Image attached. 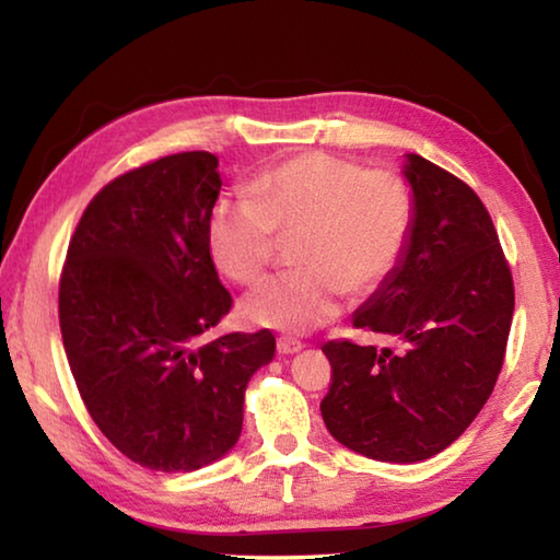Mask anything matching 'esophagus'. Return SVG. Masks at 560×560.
<instances>
[{
    "mask_svg": "<svg viewBox=\"0 0 560 560\" xmlns=\"http://www.w3.org/2000/svg\"><path fill=\"white\" fill-rule=\"evenodd\" d=\"M277 348H279L281 355H293V353H299V350L303 348V343H301V340H296V338L281 336V338L277 340Z\"/></svg>",
    "mask_w": 560,
    "mask_h": 560,
    "instance_id": "esophagus-1",
    "label": "esophagus"
}]
</instances>
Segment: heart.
Instances as JSON below:
<instances>
[{"label": "heart", "instance_id": "obj_1", "mask_svg": "<svg viewBox=\"0 0 560 560\" xmlns=\"http://www.w3.org/2000/svg\"><path fill=\"white\" fill-rule=\"evenodd\" d=\"M412 195L390 170L303 153L269 170L257 197H222L210 214V252L226 277L254 283L277 259L281 236H301L299 269L242 301L254 326L308 334L340 311L346 291L363 299L390 279L412 232Z\"/></svg>", "mask_w": 560, "mask_h": 560}]
</instances>
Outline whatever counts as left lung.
Listing matches in <instances>:
<instances>
[{"label": "left lung", "instance_id": "obj_1", "mask_svg": "<svg viewBox=\"0 0 560 560\" xmlns=\"http://www.w3.org/2000/svg\"><path fill=\"white\" fill-rule=\"evenodd\" d=\"M412 232L405 257L353 314L390 346L330 340L328 432L363 457L412 464L459 438L494 390L514 281L494 222L469 185L407 153Z\"/></svg>", "mask_w": 560, "mask_h": 560}]
</instances>
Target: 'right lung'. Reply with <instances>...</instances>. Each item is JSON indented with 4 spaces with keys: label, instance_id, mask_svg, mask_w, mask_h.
I'll return each mask as SVG.
<instances>
[{
    "label": "right lung",
    "instance_id": "obj_1",
    "mask_svg": "<svg viewBox=\"0 0 560 560\" xmlns=\"http://www.w3.org/2000/svg\"><path fill=\"white\" fill-rule=\"evenodd\" d=\"M220 160L177 153L93 197L59 283L63 350L86 410L140 467L192 471L242 434L244 393L277 338H207L232 296L210 254Z\"/></svg>",
    "mask_w": 560,
    "mask_h": 560
}]
</instances>
